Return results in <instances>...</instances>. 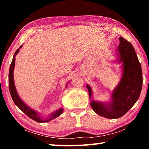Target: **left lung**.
I'll use <instances>...</instances> for the list:
<instances>
[{
	"mask_svg": "<svg viewBox=\"0 0 149 149\" xmlns=\"http://www.w3.org/2000/svg\"><path fill=\"white\" fill-rule=\"evenodd\" d=\"M118 52L120 62H123V75L119 85L113 91L112 101L108 106L91 101V107L97 114L115 119L123 116L137 102L143 85L142 70L132 45L123 37H120ZM91 98L92 91L87 85Z\"/></svg>",
	"mask_w": 149,
	"mask_h": 149,
	"instance_id": "obj_1",
	"label": "left lung"
}]
</instances>
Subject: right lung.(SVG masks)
Wrapping results in <instances>:
<instances>
[{"label": "right lung", "instance_id": "1", "mask_svg": "<svg viewBox=\"0 0 149 149\" xmlns=\"http://www.w3.org/2000/svg\"><path fill=\"white\" fill-rule=\"evenodd\" d=\"M22 46L19 48H21ZM19 51V49H17L16 51L15 52V54L14 55L13 59H12V61L11 62L10 66V70H9V75H8V86H9V90L12 99L13 100L14 102L15 103L17 107H18L20 110H21L22 112L25 113L27 116L31 118L32 120H35V122H39V123H43V122H47L49 121L53 120L56 117L59 116L62 114L63 112L62 108L56 111V112H54L52 114L49 119L47 120H42L41 118L39 117V116L37 114V113L35 112V111L31 110V108H29L24 103V102L20 99L18 95H17L16 87H15L14 83V76H13V71H14V68L15 65V56L17 54V52Z\"/></svg>", "mask_w": 149, "mask_h": 149}]
</instances>
